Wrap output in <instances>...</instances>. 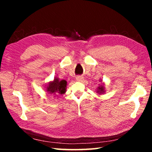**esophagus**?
<instances>
[{"instance_id": "1", "label": "esophagus", "mask_w": 152, "mask_h": 152, "mask_svg": "<svg viewBox=\"0 0 152 152\" xmlns=\"http://www.w3.org/2000/svg\"><path fill=\"white\" fill-rule=\"evenodd\" d=\"M76 79L77 81H82V80L84 79V78L82 76H77L76 78Z\"/></svg>"}]
</instances>
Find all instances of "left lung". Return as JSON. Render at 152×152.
<instances>
[{
	"label": "left lung",
	"instance_id": "obj_1",
	"mask_svg": "<svg viewBox=\"0 0 152 152\" xmlns=\"http://www.w3.org/2000/svg\"><path fill=\"white\" fill-rule=\"evenodd\" d=\"M102 80H101V79L99 80V82H101V84H99V86L97 87V88L96 89V92L97 94H99V95L101 94H104L106 92V90H105V86H104V82H102Z\"/></svg>",
	"mask_w": 152,
	"mask_h": 152
}]
</instances>
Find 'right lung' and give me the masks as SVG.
I'll list each match as a JSON object with an SVG mask.
<instances>
[{
  "label": "right lung",
  "mask_w": 152,
  "mask_h": 152,
  "mask_svg": "<svg viewBox=\"0 0 152 152\" xmlns=\"http://www.w3.org/2000/svg\"><path fill=\"white\" fill-rule=\"evenodd\" d=\"M67 85L68 84L65 80H61L58 76H56L53 80L49 82L44 86V90L48 94L52 95L53 97H56V96L66 93Z\"/></svg>",
  "instance_id": "right-lung-1"
}]
</instances>
